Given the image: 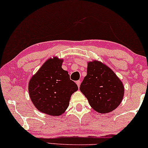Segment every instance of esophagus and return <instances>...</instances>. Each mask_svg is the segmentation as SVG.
<instances>
[{
	"label": "esophagus",
	"instance_id": "34e87169",
	"mask_svg": "<svg viewBox=\"0 0 148 148\" xmlns=\"http://www.w3.org/2000/svg\"><path fill=\"white\" fill-rule=\"evenodd\" d=\"M76 84H77V85L78 88H79L80 84H81V81H80V80H78V81L76 82Z\"/></svg>",
	"mask_w": 148,
	"mask_h": 148
}]
</instances>
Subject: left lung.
Wrapping results in <instances>:
<instances>
[{"label": "left lung", "instance_id": "obj_1", "mask_svg": "<svg viewBox=\"0 0 148 148\" xmlns=\"http://www.w3.org/2000/svg\"><path fill=\"white\" fill-rule=\"evenodd\" d=\"M80 91L94 110L100 114H107L122 102L124 88L109 67L94 60L88 63L87 75L80 85Z\"/></svg>", "mask_w": 148, "mask_h": 148}]
</instances>
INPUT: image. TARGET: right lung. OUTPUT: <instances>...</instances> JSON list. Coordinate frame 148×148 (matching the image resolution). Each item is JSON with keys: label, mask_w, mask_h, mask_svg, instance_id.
Here are the masks:
<instances>
[{"label": "right lung", "mask_w": 148, "mask_h": 148, "mask_svg": "<svg viewBox=\"0 0 148 148\" xmlns=\"http://www.w3.org/2000/svg\"><path fill=\"white\" fill-rule=\"evenodd\" d=\"M62 59L47 60L30 79L28 92L32 103L39 112L49 116L62 115L69 105L72 94L78 90L62 68Z\"/></svg>", "instance_id": "add662e5"}]
</instances>
